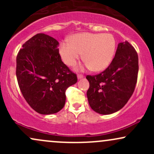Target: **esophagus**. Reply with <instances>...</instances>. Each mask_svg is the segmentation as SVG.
I'll use <instances>...</instances> for the list:
<instances>
[{
  "label": "esophagus",
  "instance_id": "esophagus-1",
  "mask_svg": "<svg viewBox=\"0 0 154 154\" xmlns=\"http://www.w3.org/2000/svg\"><path fill=\"white\" fill-rule=\"evenodd\" d=\"M83 77H84V76H83L82 75H77V79H80L83 78Z\"/></svg>",
  "mask_w": 154,
  "mask_h": 154
}]
</instances>
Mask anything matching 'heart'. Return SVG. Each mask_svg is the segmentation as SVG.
<instances>
[{
    "instance_id": "1",
    "label": "heart",
    "mask_w": 154,
    "mask_h": 154,
    "mask_svg": "<svg viewBox=\"0 0 154 154\" xmlns=\"http://www.w3.org/2000/svg\"><path fill=\"white\" fill-rule=\"evenodd\" d=\"M116 46V39L110 33L82 32L72 36L69 43L62 42L60 44L59 54L63 62L73 66L82 53L85 63L79 69L91 68L94 72H101L112 61Z\"/></svg>"
}]
</instances>
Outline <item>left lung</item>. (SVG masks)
I'll list each match as a JSON object with an SVG mask.
<instances>
[{
  "mask_svg": "<svg viewBox=\"0 0 154 154\" xmlns=\"http://www.w3.org/2000/svg\"><path fill=\"white\" fill-rule=\"evenodd\" d=\"M138 73V56L128 41L118 44L115 56L106 69L88 75L87 97L90 106L100 114H111L125 106L135 91Z\"/></svg>",
  "mask_w": 154,
  "mask_h": 154,
  "instance_id": "1",
  "label": "left lung"
}]
</instances>
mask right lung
Returning <instances> with one entry per match:
<instances>
[{
  "mask_svg": "<svg viewBox=\"0 0 154 154\" xmlns=\"http://www.w3.org/2000/svg\"><path fill=\"white\" fill-rule=\"evenodd\" d=\"M59 42L39 33L23 44L17 56V81L24 99L40 114H56L64 106L65 91L77 82L59 53Z\"/></svg>",
  "mask_w": 154,
  "mask_h": 154,
  "instance_id": "right-lung-1",
  "label": "right lung"
}]
</instances>
